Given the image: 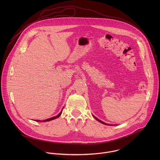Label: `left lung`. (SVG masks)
Listing matches in <instances>:
<instances>
[{
  "mask_svg": "<svg viewBox=\"0 0 160 160\" xmlns=\"http://www.w3.org/2000/svg\"><path fill=\"white\" fill-rule=\"evenodd\" d=\"M93 117H94V118L96 119V120H97L98 122H101V123H102V124H104V125H110V124H108V123H104V122H102V121H101L100 120H99L98 118H97L96 117H95L94 115H93Z\"/></svg>",
  "mask_w": 160,
  "mask_h": 160,
  "instance_id": "obj_1",
  "label": "left lung"
}]
</instances>
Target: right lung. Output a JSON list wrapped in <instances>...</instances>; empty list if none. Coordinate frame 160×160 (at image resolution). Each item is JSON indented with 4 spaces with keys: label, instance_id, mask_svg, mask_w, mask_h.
Returning a JSON list of instances; mask_svg holds the SVG:
<instances>
[{
    "label": "right lung",
    "instance_id": "add662e5",
    "mask_svg": "<svg viewBox=\"0 0 160 160\" xmlns=\"http://www.w3.org/2000/svg\"><path fill=\"white\" fill-rule=\"evenodd\" d=\"M62 110L60 112V113L59 114V115H57V116H56V117H52V118H48V119L44 120H42V121H41V120H35V121H36V122H48V121H51V120H54V119H56V118H58V117H60V115H61V113H62Z\"/></svg>",
    "mask_w": 160,
    "mask_h": 160
}]
</instances>
